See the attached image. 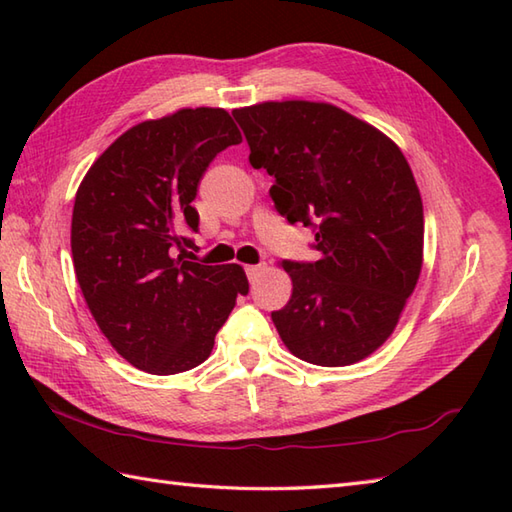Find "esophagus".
Returning <instances> with one entry per match:
<instances>
[{
    "mask_svg": "<svg viewBox=\"0 0 512 512\" xmlns=\"http://www.w3.org/2000/svg\"><path fill=\"white\" fill-rule=\"evenodd\" d=\"M266 270V264H257V266H246V277L250 281H255L259 275H262Z\"/></svg>",
    "mask_w": 512,
    "mask_h": 512,
    "instance_id": "1",
    "label": "esophagus"
}]
</instances>
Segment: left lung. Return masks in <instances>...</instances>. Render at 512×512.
<instances>
[{"instance_id":"8db88e82","label":"left lung","mask_w":512,"mask_h":512,"mask_svg":"<svg viewBox=\"0 0 512 512\" xmlns=\"http://www.w3.org/2000/svg\"><path fill=\"white\" fill-rule=\"evenodd\" d=\"M250 165L275 178L270 198L290 224L314 228L317 262H281L292 297L273 312L301 361L343 367L383 345L418 284L424 215L394 140L341 107L268 101L233 110Z\"/></svg>"}]
</instances>
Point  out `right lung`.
<instances>
[{"instance_id": "add662e5", "label": "right lung", "mask_w": 512, "mask_h": 512, "mask_svg": "<svg viewBox=\"0 0 512 512\" xmlns=\"http://www.w3.org/2000/svg\"><path fill=\"white\" fill-rule=\"evenodd\" d=\"M242 143L222 107L178 110L118 136L85 173L72 211V259L85 303L127 363L169 376L209 358L246 295L242 266L189 262L191 202L211 160Z\"/></svg>"}]
</instances>
